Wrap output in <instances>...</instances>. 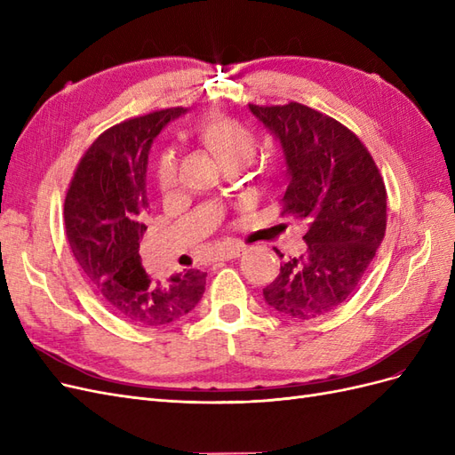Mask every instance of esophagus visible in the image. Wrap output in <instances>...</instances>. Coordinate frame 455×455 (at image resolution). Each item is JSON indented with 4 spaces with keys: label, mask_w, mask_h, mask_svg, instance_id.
I'll use <instances>...</instances> for the list:
<instances>
[{
    "label": "esophagus",
    "mask_w": 455,
    "mask_h": 455,
    "mask_svg": "<svg viewBox=\"0 0 455 455\" xmlns=\"http://www.w3.org/2000/svg\"><path fill=\"white\" fill-rule=\"evenodd\" d=\"M242 251H243V245H230V247L221 249V251H219V255H217V259L219 260H230V259L240 257Z\"/></svg>",
    "instance_id": "1"
}]
</instances>
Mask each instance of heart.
<instances>
[{
  "label": "heart",
  "instance_id": "1",
  "mask_svg": "<svg viewBox=\"0 0 455 455\" xmlns=\"http://www.w3.org/2000/svg\"><path fill=\"white\" fill-rule=\"evenodd\" d=\"M198 138L206 145L219 164L240 163L247 164L255 153L253 132L242 123L223 115L208 116L196 128ZM155 178L163 190H172L178 181V158L172 149L160 153L155 168Z\"/></svg>",
  "mask_w": 455,
  "mask_h": 455
}]
</instances>
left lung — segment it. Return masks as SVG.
I'll list each match as a JSON object with an SVG mask.
<instances>
[{
	"label": "left lung",
	"mask_w": 455,
	"mask_h": 455,
	"mask_svg": "<svg viewBox=\"0 0 455 455\" xmlns=\"http://www.w3.org/2000/svg\"><path fill=\"white\" fill-rule=\"evenodd\" d=\"M249 109L282 145V215L307 227L306 253L283 262L262 297L292 319L325 315L354 295L384 240V180L361 140L329 115L297 101Z\"/></svg>",
	"instance_id": "obj_1"
}]
</instances>
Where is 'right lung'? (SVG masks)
Returning a JSON list of instances; mask_svg holds the SVG:
<instances>
[{
    "label": "right lung",
    "mask_w": 455,
    "mask_h": 455,
    "mask_svg": "<svg viewBox=\"0 0 455 455\" xmlns=\"http://www.w3.org/2000/svg\"><path fill=\"white\" fill-rule=\"evenodd\" d=\"M183 113L170 108L106 130L81 158L64 204L68 242L86 280L115 315L141 327L183 319L206 291V272L155 277L140 257L151 145Z\"/></svg>",
    "instance_id": "add662e5"
}]
</instances>
